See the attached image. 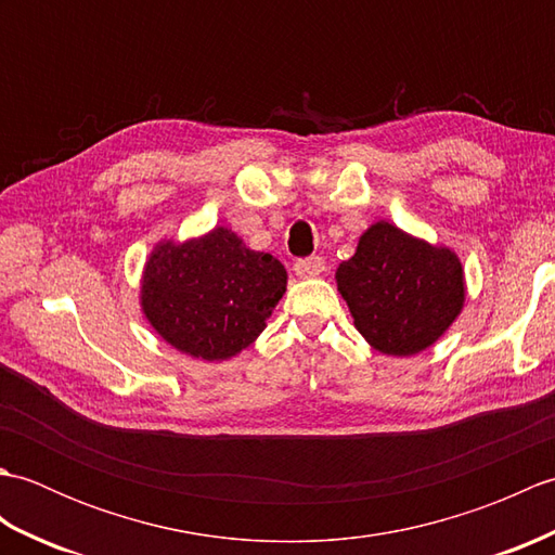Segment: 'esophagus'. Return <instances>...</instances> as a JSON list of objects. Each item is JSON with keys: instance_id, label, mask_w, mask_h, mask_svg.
<instances>
[{"instance_id": "esophagus-1", "label": "esophagus", "mask_w": 555, "mask_h": 555, "mask_svg": "<svg viewBox=\"0 0 555 555\" xmlns=\"http://www.w3.org/2000/svg\"><path fill=\"white\" fill-rule=\"evenodd\" d=\"M293 271H296V276L300 279H312V276H320L324 271V259L322 257H302L298 259L296 264H293Z\"/></svg>"}]
</instances>
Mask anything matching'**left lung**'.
Masks as SVG:
<instances>
[{"mask_svg":"<svg viewBox=\"0 0 555 555\" xmlns=\"http://www.w3.org/2000/svg\"><path fill=\"white\" fill-rule=\"evenodd\" d=\"M336 284L364 340L393 358L427 350L465 305V274L451 247L415 238L388 221L360 235Z\"/></svg>","mask_w":555,"mask_h":555,"instance_id":"obj_1","label":"left lung"}]
</instances>
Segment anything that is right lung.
Segmentation results:
<instances>
[{
  "mask_svg": "<svg viewBox=\"0 0 555 555\" xmlns=\"http://www.w3.org/2000/svg\"><path fill=\"white\" fill-rule=\"evenodd\" d=\"M286 269L217 227L185 243L162 241L150 253L140 305L150 326L185 356L219 362L264 332L286 293Z\"/></svg>",
  "mask_w": 555,
  "mask_h": 555,
  "instance_id": "obj_1",
  "label": "right lung"
}]
</instances>
